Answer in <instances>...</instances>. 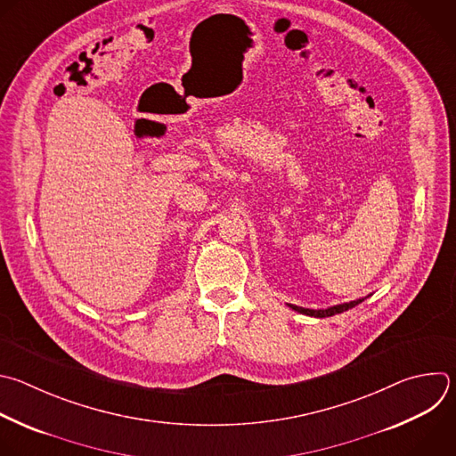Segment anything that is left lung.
<instances>
[{"label":"left lung","instance_id":"8db88e82","mask_svg":"<svg viewBox=\"0 0 456 456\" xmlns=\"http://www.w3.org/2000/svg\"><path fill=\"white\" fill-rule=\"evenodd\" d=\"M365 298H356V300H351V302H344V305H337V306H331L328 310H310V308H300V306H295V305H288L291 310L302 314V315H310V317H317V319H324V317H333L337 314H344L354 306H358L360 302H363Z\"/></svg>","mask_w":456,"mask_h":456}]
</instances>
